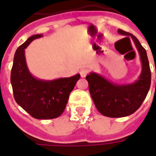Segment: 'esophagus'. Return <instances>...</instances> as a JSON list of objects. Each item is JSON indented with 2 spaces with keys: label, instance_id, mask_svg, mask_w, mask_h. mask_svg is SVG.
I'll use <instances>...</instances> for the list:
<instances>
[{
  "label": "esophagus",
  "instance_id": "34e87169",
  "mask_svg": "<svg viewBox=\"0 0 156 156\" xmlns=\"http://www.w3.org/2000/svg\"><path fill=\"white\" fill-rule=\"evenodd\" d=\"M88 73H89V70H88V68H82L81 70H80V75H81L82 78H85Z\"/></svg>",
  "mask_w": 156,
  "mask_h": 156
}]
</instances>
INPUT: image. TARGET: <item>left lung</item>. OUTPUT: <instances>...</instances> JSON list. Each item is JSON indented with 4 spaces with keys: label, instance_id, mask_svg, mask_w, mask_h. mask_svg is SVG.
Returning <instances> with one entry per match:
<instances>
[{
    "label": "left lung",
    "instance_id": "left-lung-1",
    "mask_svg": "<svg viewBox=\"0 0 156 156\" xmlns=\"http://www.w3.org/2000/svg\"><path fill=\"white\" fill-rule=\"evenodd\" d=\"M119 34L130 36L140 56L142 71L139 79L129 84H115L95 73L86 76L89 93L98 112L111 118L134 114L142 105L151 88V72L146 51L135 37L119 29Z\"/></svg>",
    "mask_w": 156,
    "mask_h": 156
}]
</instances>
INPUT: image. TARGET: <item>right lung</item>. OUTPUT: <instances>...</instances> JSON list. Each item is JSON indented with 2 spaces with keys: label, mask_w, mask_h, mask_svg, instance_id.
I'll return each mask as SVG.
<instances>
[{
  "label": "right lung",
  "mask_w": 156,
  "mask_h": 156,
  "mask_svg": "<svg viewBox=\"0 0 156 156\" xmlns=\"http://www.w3.org/2000/svg\"><path fill=\"white\" fill-rule=\"evenodd\" d=\"M42 34L30 37L15 52L11 83L16 102L35 119H51L63 113L70 93L74 88L80 74L55 80H41L29 72L25 58V48Z\"/></svg>",
  "instance_id": "obj_1"
}]
</instances>
